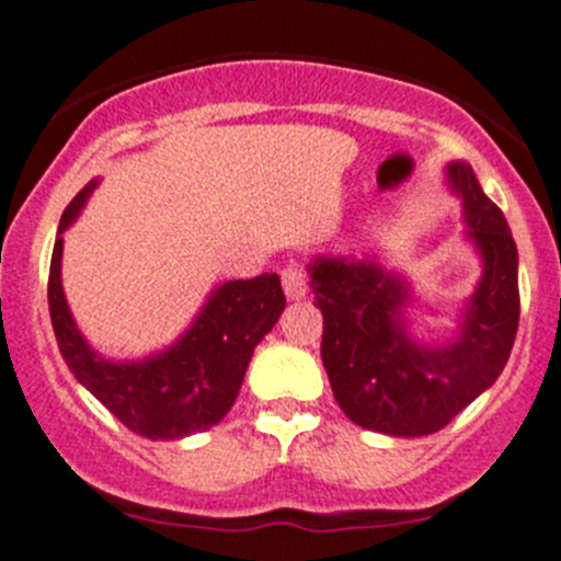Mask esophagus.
Segmentation results:
<instances>
[{
	"label": "esophagus",
	"mask_w": 561,
	"mask_h": 561,
	"mask_svg": "<svg viewBox=\"0 0 561 561\" xmlns=\"http://www.w3.org/2000/svg\"><path fill=\"white\" fill-rule=\"evenodd\" d=\"M282 287H285V296L290 301H298L309 293V279H307V271H304L301 263H287L282 268Z\"/></svg>",
	"instance_id": "esophagus-1"
}]
</instances>
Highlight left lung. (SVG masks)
<instances>
[{"instance_id": "obj_1", "label": "left lung", "mask_w": 561, "mask_h": 561, "mask_svg": "<svg viewBox=\"0 0 561 561\" xmlns=\"http://www.w3.org/2000/svg\"><path fill=\"white\" fill-rule=\"evenodd\" d=\"M467 236L483 276L448 344H417L401 309L410 287L380 263L314 257L309 287L322 312V366L344 415L390 437H426L472 404L511 358L518 331V249L505 214L485 197L467 162H450Z\"/></svg>"}]
</instances>
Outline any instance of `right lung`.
I'll use <instances>...</instances> for the list:
<instances>
[{"mask_svg":"<svg viewBox=\"0 0 561 561\" xmlns=\"http://www.w3.org/2000/svg\"><path fill=\"white\" fill-rule=\"evenodd\" d=\"M98 181H89L59 222L48 274V309L61 358L76 380L129 432L149 439H181L217 426L239 396L260 339L276 325L285 293L276 274L214 287L190 331L144 360H107L78 331L61 290V233L81 214Z\"/></svg>","mask_w":561,"mask_h":561,"instance_id":"obj_1","label":"right lung"}]
</instances>
